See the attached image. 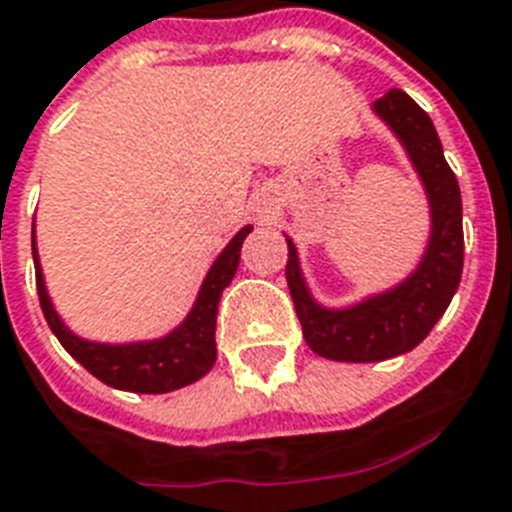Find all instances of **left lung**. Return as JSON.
<instances>
[{
    "mask_svg": "<svg viewBox=\"0 0 512 512\" xmlns=\"http://www.w3.org/2000/svg\"><path fill=\"white\" fill-rule=\"evenodd\" d=\"M374 112L395 130L425 184L433 235L414 275L392 291L371 296L347 310H326L315 304L301 277L296 245L288 240L285 280L304 339L320 358L344 363H374L414 350L449 307L465 261L462 197L457 176L443 157L433 120L398 87L374 101Z\"/></svg>",
    "mask_w": 512,
    "mask_h": 512,
    "instance_id": "left-lung-1",
    "label": "left lung"
}]
</instances>
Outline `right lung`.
I'll return each mask as SVG.
<instances>
[{
    "label": "right lung",
    "instance_id": "1",
    "mask_svg": "<svg viewBox=\"0 0 512 512\" xmlns=\"http://www.w3.org/2000/svg\"><path fill=\"white\" fill-rule=\"evenodd\" d=\"M251 229L253 227L240 229L232 237V243L221 251L219 259L213 261L211 272L200 288V296L194 301L192 312L186 315L184 323L165 339L138 344H98L85 342V339L71 334L50 304L45 280H42V267H39L37 259V245L31 237L34 269H37V293L47 326L58 336V342L66 347L71 358L79 360L95 379H101L117 390L157 395V392H170L197 382L216 363V312H219L221 291L235 277L237 264H240V248H243V240Z\"/></svg>",
    "mask_w": 512,
    "mask_h": 512
}]
</instances>
